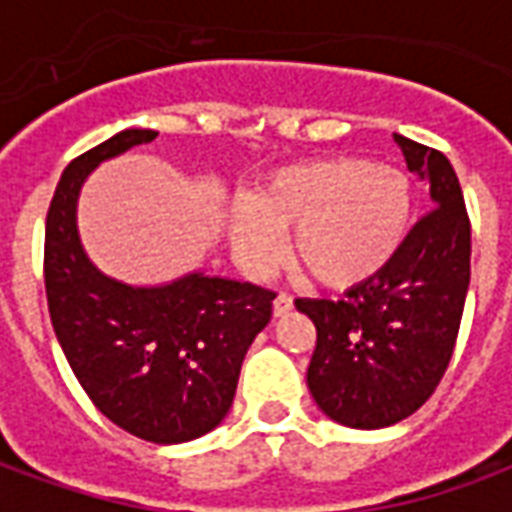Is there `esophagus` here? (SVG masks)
I'll return each instance as SVG.
<instances>
[{"label":"esophagus","mask_w":512,"mask_h":512,"mask_svg":"<svg viewBox=\"0 0 512 512\" xmlns=\"http://www.w3.org/2000/svg\"><path fill=\"white\" fill-rule=\"evenodd\" d=\"M290 310H293V299H290L288 293H279L277 299H274V318H282Z\"/></svg>","instance_id":"34e87169"}]
</instances>
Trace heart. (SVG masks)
Returning a JSON list of instances; mask_svg holds the SVG:
<instances>
[{"instance_id": "obj_1", "label": "heart", "mask_w": 512, "mask_h": 512, "mask_svg": "<svg viewBox=\"0 0 512 512\" xmlns=\"http://www.w3.org/2000/svg\"><path fill=\"white\" fill-rule=\"evenodd\" d=\"M414 211L408 178L389 164L356 158H312L274 169L252 200L230 208L227 230L238 263L263 277L285 255L315 282L351 290L376 279L406 241Z\"/></svg>"}]
</instances>
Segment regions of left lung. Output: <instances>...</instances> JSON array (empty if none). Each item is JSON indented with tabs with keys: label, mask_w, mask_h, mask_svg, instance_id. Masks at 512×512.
I'll list each match as a JSON object with an SVG mask.
<instances>
[{
	"label": "left lung",
	"mask_w": 512,
	"mask_h": 512,
	"mask_svg": "<svg viewBox=\"0 0 512 512\" xmlns=\"http://www.w3.org/2000/svg\"><path fill=\"white\" fill-rule=\"evenodd\" d=\"M408 172L430 189L395 260L345 299H296L318 343L307 370L312 400L345 428H389L411 417L450 365L469 290L472 230L461 183L444 153L395 134Z\"/></svg>",
	"instance_id": "8db88e82"
}]
</instances>
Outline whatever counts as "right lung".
I'll return each mask as SVG.
<instances>
[{
    "label": "right lung",
    "instance_id": "obj_1",
    "mask_svg": "<svg viewBox=\"0 0 512 512\" xmlns=\"http://www.w3.org/2000/svg\"><path fill=\"white\" fill-rule=\"evenodd\" d=\"M156 136L126 128L65 167L46 216L43 271L54 334L98 411L136 439L180 444L227 417L274 293L202 268L128 285L90 260L76 222L82 186L104 161Z\"/></svg>",
    "mask_w": 512,
    "mask_h": 512
}]
</instances>
